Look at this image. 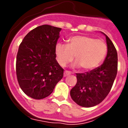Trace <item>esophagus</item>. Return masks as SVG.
<instances>
[{
  "label": "esophagus",
  "instance_id": "34e87169",
  "mask_svg": "<svg viewBox=\"0 0 128 128\" xmlns=\"http://www.w3.org/2000/svg\"><path fill=\"white\" fill-rule=\"evenodd\" d=\"M70 74H71V73H70V72H69V71L65 70V72H64V77L68 76H70Z\"/></svg>",
  "mask_w": 128,
  "mask_h": 128
}]
</instances>
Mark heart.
Returning <instances> with one entry per match:
<instances>
[{"label": "heart", "mask_w": 128, "mask_h": 128, "mask_svg": "<svg viewBox=\"0 0 128 128\" xmlns=\"http://www.w3.org/2000/svg\"><path fill=\"white\" fill-rule=\"evenodd\" d=\"M108 47L102 40H96L87 36H75L68 40L67 45L58 44L55 47V54L58 63L65 66L75 56L73 66H81L84 70L98 67L103 61Z\"/></svg>", "instance_id": "b5f03b06"}]
</instances>
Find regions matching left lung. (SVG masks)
<instances>
[{"label":"left lung","instance_id":"8db88e82","mask_svg":"<svg viewBox=\"0 0 128 128\" xmlns=\"http://www.w3.org/2000/svg\"><path fill=\"white\" fill-rule=\"evenodd\" d=\"M108 47L104 63L90 72L76 74L77 83L70 90V96L76 104L82 107L99 104L108 96L117 73L118 57L112 42L104 32Z\"/></svg>","mask_w":128,"mask_h":128}]
</instances>
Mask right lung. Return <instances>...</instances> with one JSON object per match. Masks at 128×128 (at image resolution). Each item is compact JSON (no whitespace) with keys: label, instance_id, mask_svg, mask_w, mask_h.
Listing matches in <instances>:
<instances>
[{"label":"right lung","instance_id":"right-lung-1","mask_svg":"<svg viewBox=\"0 0 128 128\" xmlns=\"http://www.w3.org/2000/svg\"><path fill=\"white\" fill-rule=\"evenodd\" d=\"M61 30L49 25L38 26L26 35L19 46L16 76L22 91L30 98H46L63 78V69L55 54Z\"/></svg>","mask_w":128,"mask_h":128}]
</instances>
